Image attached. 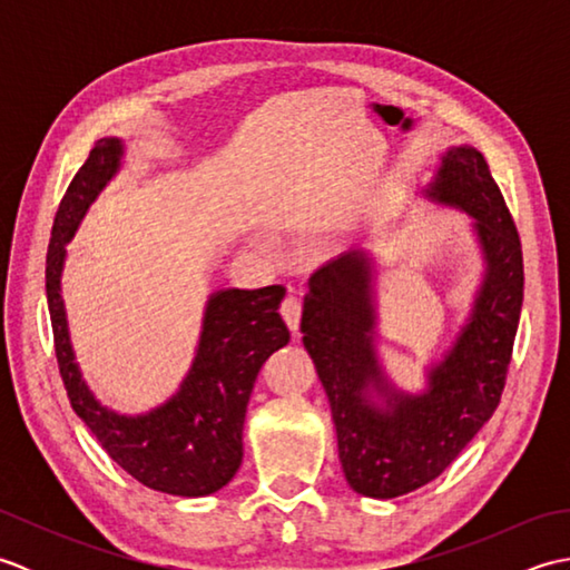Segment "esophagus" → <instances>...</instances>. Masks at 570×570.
<instances>
[{
	"mask_svg": "<svg viewBox=\"0 0 570 570\" xmlns=\"http://www.w3.org/2000/svg\"><path fill=\"white\" fill-rule=\"evenodd\" d=\"M282 316H284L288 328H292V333H298V325H301V301L296 296H286L284 298Z\"/></svg>",
	"mask_w": 570,
	"mask_h": 570,
	"instance_id": "34e87169",
	"label": "esophagus"
}]
</instances>
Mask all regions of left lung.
<instances>
[{"label": "left lung", "mask_w": 570, "mask_h": 570, "mask_svg": "<svg viewBox=\"0 0 570 570\" xmlns=\"http://www.w3.org/2000/svg\"><path fill=\"white\" fill-rule=\"evenodd\" d=\"M426 196L475 217L485 278L455 345L411 396L386 382L374 357L372 266L343 254L308 278L301 333L328 394L347 485L392 500L435 480L494 414L510 370L524 298L522 242L478 149L453 147ZM385 406L371 402V392Z\"/></svg>", "instance_id": "obj_1"}]
</instances>
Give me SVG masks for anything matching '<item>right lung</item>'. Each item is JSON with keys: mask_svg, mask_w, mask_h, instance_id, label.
<instances>
[{"mask_svg": "<svg viewBox=\"0 0 570 570\" xmlns=\"http://www.w3.org/2000/svg\"><path fill=\"white\" fill-rule=\"evenodd\" d=\"M122 151V141L115 137L95 141L88 161L72 176L58 205L46 254V296L58 370L72 411L119 468L151 490L203 498L235 478L254 380L266 357L292 341L278 316L286 288L274 284L254 292L227 288L213 294L196 360L176 396L144 416H122L105 409L82 382L72 355L60 272L66 242L95 196L117 174Z\"/></svg>", "mask_w": 570, "mask_h": 570, "instance_id": "right-lung-1", "label": "right lung"}]
</instances>
